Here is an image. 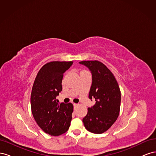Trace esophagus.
Listing matches in <instances>:
<instances>
[{"instance_id": "obj_1", "label": "esophagus", "mask_w": 156, "mask_h": 156, "mask_svg": "<svg viewBox=\"0 0 156 156\" xmlns=\"http://www.w3.org/2000/svg\"><path fill=\"white\" fill-rule=\"evenodd\" d=\"M78 106V104H77V103H73V107H74V109H75V108H76Z\"/></svg>"}]
</instances>
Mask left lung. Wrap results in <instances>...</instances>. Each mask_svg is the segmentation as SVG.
Masks as SVG:
<instances>
[{
    "label": "left lung",
    "mask_w": 156,
    "mask_h": 156,
    "mask_svg": "<svg viewBox=\"0 0 156 156\" xmlns=\"http://www.w3.org/2000/svg\"><path fill=\"white\" fill-rule=\"evenodd\" d=\"M92 73V83L88 98L95 105L88 108L83 118L85 128L94 133H104L115 123L119 115L121 93L114 75L105 65L98 60L81 61Z\"/></svg>",
    "instance_id": "1"
}]
</instances>
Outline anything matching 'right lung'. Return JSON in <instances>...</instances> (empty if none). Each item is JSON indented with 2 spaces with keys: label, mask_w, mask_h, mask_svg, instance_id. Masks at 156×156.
Returning a JSON list of instances; mask_svg holds the SVG:
<instances>
[{
  "label": "right lung",
  "mask_w": 156,
  "mask_h": 156,
  "mask_svg": "<svg viewBox=\"0 0 156 156\" xmlns=\"http://www.w3.org/2000/svg\"><path fill=\"white\" fill-rule=\"evenodd\" d=\"M73 62L54 61L47 63L37 73L30 97L32 115L46 133L58 136L66 132L72 120V103H59L56 96L62 90L64 73Z\"/></svg>",
  "instance_id": "add662e5"
}]
</instances>
